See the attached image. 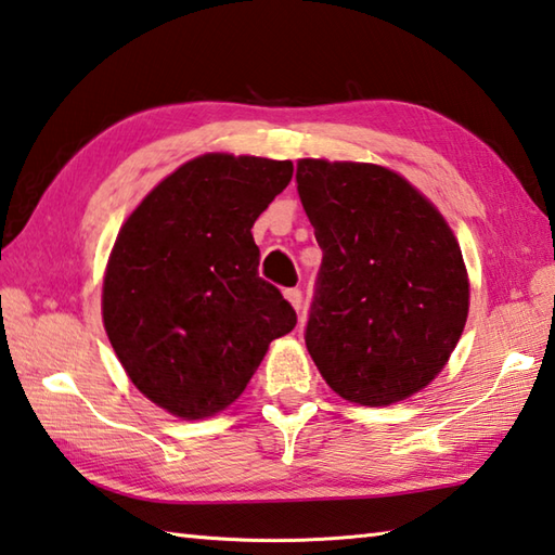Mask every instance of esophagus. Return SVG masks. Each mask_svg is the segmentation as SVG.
I'll use <instances>...</instances> for the list:
<instances>
[{"instance_id": "obj_1", "label": "esophagus", "mask_w": 555, "mask_h": 555, "mask_svg": "<svg viewBox=\"0 0 555 555\" xmlns=\"http://www.w3.org/2000/svg\"><path fill=\"white\" fill-rule=\"evenodd\" d=\"M285 299L292 305V309L299 311L301 309V292L299 289H285Z\"/></svg>"}]
</instances>
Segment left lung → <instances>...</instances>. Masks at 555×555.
Listing matches in <instances>:
<instances>
[{
    "mask_svg": "<svg viewBox=\"0 0 555 555\" xmlns=\"http://www.w3.org/2000/svg\"><path fill=\"white\" fill-rule=\"evenodd\" d=\"M297 193L323 250L307 350L340 399L391 405L452 358L468 273L452 227L401 173L364 162H297Z\"/></svg>",
    "mask_w": 555,
    "mask_h": 555,
    "instance_id": "left-lung-1",
    "label": "left lung"
}]
</instances>
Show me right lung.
I'll return each mask as SVG.
<instances>
[{"label":"right lung","mask_w":555,"mask_h":555,"mask_svg":"<svg viewBox=\"0 0 555 555\" xmlns=\"http://www.w3.org/2000/svg\"><path fill=\"white\" fill-rule=\"evenodd\" d=\"M292 179V162L201 154L125 219L103 273V328L142 396L183 421L244 393L270 343L295 328L258 278L250 227Z\"/></svg>","instance_id":"add662e5"}]
</instances>
